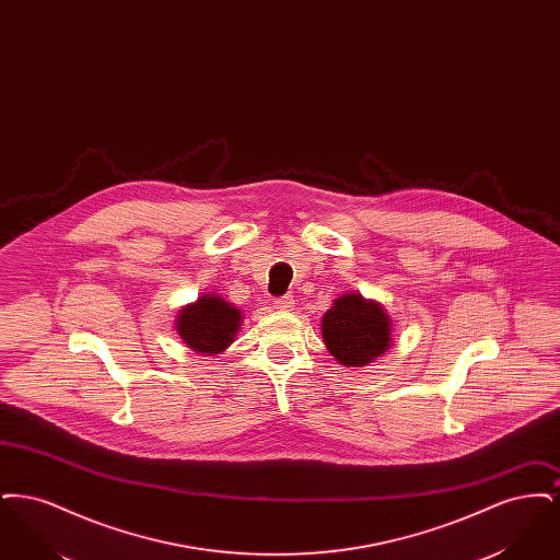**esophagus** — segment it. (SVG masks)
<instances>
[{"label":"esophagus","instance_id":"1","mask_svg":"<svg viewBox=\"0 0 560 560\" xmlns=\"http://www.w3.org/2000/svg\"><path fill=\"white\" fill-rule=\"evenodd\" d=\"M275 308H279V311H292L293 304V295H281V298H277L275 302Z\"/></svg>","mask_w":560,"mask_h":560}]
</instances>
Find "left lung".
I'll list each match as a JSON object with an SVG mask.
<instances>
[{
    "instance_id": "1",
    "label": "left lung",
    "mask_w": 560,
    "mask_h": 560,
    "mask_svg": "<svg viewBox=\"0 0 560 560\" xmlns=\"http://www.w3.org/2000/svg\"><path fill=\"white\" fill-rule=\"evenodd\" d=\"M390 317L361 293H345L323 315L320 334L331 357L347 368H363L390 347Z\"/></svg>"
}]
</instances>
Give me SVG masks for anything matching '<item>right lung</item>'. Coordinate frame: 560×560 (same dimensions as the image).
<instances>
[{"instance_id":"1","label":"right lung","mask_w":560,"mask_h":560,"mask_svg":"<svg viewBox=\"0 0 560 560\" xmlns=\"http://www.w3.org/2000/svg\"><path fill=\"white\" fill-rule=\"evenodd\" d=\"M241 325V311L215 293L201 295L176 317V329L190 350L220 354L229 347Z\"/></svg>"}]
</instances>
